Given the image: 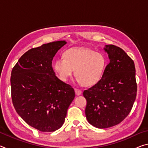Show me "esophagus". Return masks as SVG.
<instances>
[{"label":"esophagus","instance_id":"1","mask_svg":"<svg viewBox=\"0 0 148 148\" xmlns=\"http://www.w3.org/2000/svg\"><path fill=\"white\" fill-rule=\"evenodd\" d=\"M74 91H75V92H76V95H79L82 94V91L79 89H77V88H75L74 89Z\"/></svg>","mask_w":148,"mask_h":148}]
</instances>
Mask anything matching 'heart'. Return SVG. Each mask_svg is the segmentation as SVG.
Returning a JSON list of instances; mask_svg holds the SVG:
<instances>
[{
	"label": "heart",
	"mask_w": 148,
	"mask_h": 148,
	"mask_svg": "<svg viewBox=\"0 0 148 148\" xmlns=\"http://www.w3.org/2000/svg\"><path fill=\"white\" fill-rule=\"evenodd\" d=\"M63 56L57 59L53 66L62 81H67L75 69L77 81L84 86H92L101 79L106 66V60L102 53L86 48H72Z\"/></svg>",
	"instance_id": "heart-1"
}]
</instances>
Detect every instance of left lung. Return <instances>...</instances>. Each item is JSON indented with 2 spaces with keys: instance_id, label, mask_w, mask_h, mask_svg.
I'll return each instance as SVG.
<instances>
[{
  "instance_id": "obj_1",
  "label": "left lung",
  "mask_w": 148,
  "mask_h": 148,
  "mask_svg": "<svg viewBox=\"0 0 148 148\" xmlns=\"http://www.w3.org/2000/svg\"><path fill=\"white\" fill-rule=\"evenodd\" d=\"M110 62L98 83L85 90L86 116L90 124L105 129L119 124L128 116L136 97V70L132 59L114 45L104 48Z\"/></svg>"
}]
</instances>
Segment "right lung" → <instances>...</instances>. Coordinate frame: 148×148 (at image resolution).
<instances>
[{"label": "right lung", "mask_w": 148, "mask_h": 148, "mask_svg": "<svg viewBox=\"0 0 148 148\" xmlns=\"http://www.w3.org/2000/svg\"><path fill=\"white\" fill-rule=\"evenodd\" d=\"M64 40L32 48L12 71V99L19 116L42 132H53L63 125L74 89L56 76L52 60Z\"/></svg>", "instance_id": "add662e5"}]
</instances>
